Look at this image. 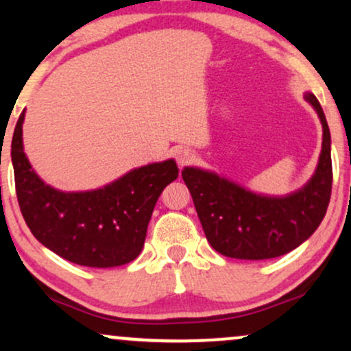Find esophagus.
Returning <instances> with one entry per match:
<instances>
[{
	"instance_id": "obj_1",
	"label": "esophagus",
	"mask_w": 351,
	"mask_h": 351,
	"mask_svg": "<svg viewBox=\"0 0 351 351\" xmlns=\"http://www.w3.org/2000/svg\"><path fill=\"white\" fill-rule=\"evenodd\" d=\"M175 155H176V162H178L180 168L191 165V163L196 160V155H194L193 150H189V149H178Z\"/></svg>"
}]
</instances>
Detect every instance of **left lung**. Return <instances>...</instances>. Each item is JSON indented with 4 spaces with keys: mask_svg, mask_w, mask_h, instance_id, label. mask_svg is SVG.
I'll list each match as a JSON object with an SVG mask.
<instances>
[{
    "mask_svg": "<svg viewBox=\"0 0 351 351\" xmlns=\"http://www.w3.org/2000/svg\"><path fill=\"white\" fill-rule=\"evenodd\" d=\"M304 99L321 118L322 150L316 173L296 193L261 196L201 168L186 167L181 171L207 241L220 254L272 259L293 251L321 225L332 193L330 131L316 97L306 94Z\"/></svg>",
    "mask_w": 351,
    "mask_h": 351,
    "instance_id": "8db88e82",
    "label": "left lung"
}]
</instances>
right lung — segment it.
<instances>
[{"instance_id":"add662e5","label":"right lung","mask_w":351,"mask_h":351,"mask_svg":"<svg viewBox=\"0 0 351 351\" xmlns=\"http://www.w3.org/2000/svg\"><path fill=\"white\" fill-rule=\"evenodd\" d=\"M17 119L11 143L16 194L25 223L48 250L87 267H117L143 251L147 225L158 196L178 178L175 160L134 168L104 188L63 193L43 183L22 145Z\"/></svg>"}]
</instances>
